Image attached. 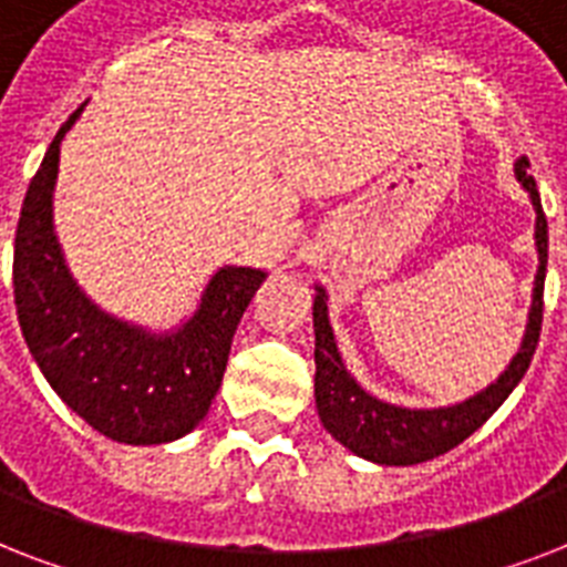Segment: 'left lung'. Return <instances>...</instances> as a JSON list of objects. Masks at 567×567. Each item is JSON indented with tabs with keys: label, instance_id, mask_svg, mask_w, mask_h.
<instances>
[{
	"label": "left lung",
	"instance_id": "8db88e82",
	"mask_svg": "<svg viewBox=\"0 0 567 567\" xmlns=\"http://www.w3.org/2000/svg\"><path fill=\"white\" fill-rule=\"evenodd\" d=\"M515 179L529 194L536 208V252L538 270L533 282V302H529L527 329L518 353L512 355L506 371L492 385L476 391L462 403L439 405V409H405V405L385 403L364 391L347 371L344 359L338 353L336 332L329 323L327 291L315 285V403H318L320 423L336 441H341L350 453L377 462V465H421L426 458L447 453L456 444L474 435L488 417L503 405V400L515 391L527 373L533 353H536L538 332H542V309H545V274H547V217L542 212L536 179L529 176L527 155L515 162Z\"/></svg>",
	"mask_w": 567,
	"mask_h": 567
}]
</instances>
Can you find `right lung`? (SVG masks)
<instances>
[{
  "mask_svg": "<svg viewBox=\"0 0 567 567\" xmlns=\"http://www.w3.org/2000/svg\"><path fill=\"white\" fill-rule=\"evenodd\" d=\"M82 111L58 128L22 203L13 240L17 318L40 373L82 421L120 444H167L212 409L231 336L267 274L220 267L194 315L164 332L100 309L70 274L52 217L61 141Z\"/></svg>",
  "mask_w": 567,
  "mask_h": 567,
  "instance_id": "obj_1",
  "label": "right lung"
}]
</instances>
